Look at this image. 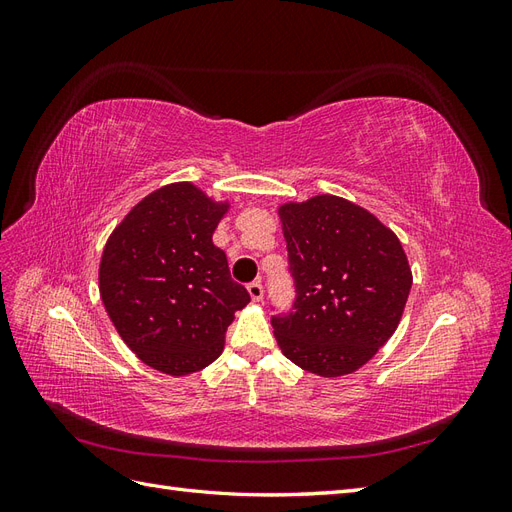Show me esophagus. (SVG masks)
Returning a JSON list of instances; mask_svg holds the SVG:
<instances>
[{
  "instance_id": "1",
  "label": "esophagus",
  "mask_w": 512,
  "mask_h": 512,
  "mask_svg": "<svg viewBox=\"0 0 512 512\" xmlns=\"http://www.w3.org/2000/svg\"><path fill=\"white\" fill-rule=\"evenodd\" d=\"M247 292H250L252 301H262V294H265V290H262V284H260V282L247 284Z\"/></svg>"
}]
</instances>
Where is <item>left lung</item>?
Returning <instances> with one entry per match:
<instances>
[{
    "label": "left lung",
    "instance_id": "left-lung-1",
    "mask_svg": "<svg viewBox=\"0 0 512 512\" xmlns=\"http://www.w3.org/2000/svg\"><path fill=\"white\" fill-rule=\"evenodd\" d=\"M294 280L292 312L273 316L286 359L322 378L352 374L395 333L412 288L391 228L346 198L320 194L280 209Z\"/></svg>",
    "mask_w": 512,
    "mask_h": 512
}]
</instances>
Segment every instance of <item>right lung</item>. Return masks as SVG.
Wrapping results in <instances>:
<instances>
[{"label":"right lung","instance_id":"obj_1","mask_svg":"<svg viewBox=\"0 0 512 512\" xmlns=\"http://www.w3.org/2000/svg\"><path fill=\"white\" fill-rule=\"evenodd\" d=\"M228 209L190 181L170 183L134 205L104 245L106 314L138 359L162 374L188 376L218 359L228 324L250 303L213 245Z\"/></svg>","mask_w":512,"mask_h":512}]
</instances>
